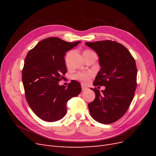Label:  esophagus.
<instances>
[{"label": "esophagus", "instance_id": "obj_1", "mask_svg": "<svg viewBox=\"0 0 156 156\" xmlns=\"http://www.w3.org/2000/svg\"><path fill=\"white\" fill-rule=\"evenodd\" d=\"M81 88H82L83 91H84V90H87V88L86 87H84L83 84H81Z\"/></svg>", "mask_w": 156, "mask_h": 156}]
</instances>
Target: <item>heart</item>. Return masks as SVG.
Wrapping results in <instances>:
<instances>
[{"instance_id":"obj_1","label":"heart","mask_w":156,"mask_h":156,"mask_svg":"<svg viewBox=\"0 0 156 156\" xmlns=\"http://www.w3.org/2000/svg\"><path fill=\"white\" fill-rule=\"evenodd\" d=\"M92 76V73L91 72H78L74 75V78L79 81H81L83 83H87L90 79Z\"/></svg>"}]
</instances>
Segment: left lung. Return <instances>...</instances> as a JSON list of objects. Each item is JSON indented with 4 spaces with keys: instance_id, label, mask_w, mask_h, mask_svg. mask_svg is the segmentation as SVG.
<instances>
[{
    "instance_id": "left-lung-1",
    "label": "left lung",
    "mask_w": 156,
    "mask_h": 156,
    "mask_svg": "<svg viewBox=\"0 0 156 156\" xmlns=\"http://www.w3.org/2000/svg\"><path fill=\"white\" fill-rule=\"evenodd\" d=\"M99 56L101 67L94 86H105L101 92L96 87L94 100L88 105L93 119L109 124L122 117L133 100L136 88V69L134 58L125 46L115 41L86 42Z\"/></svg>"
}]
</instances>
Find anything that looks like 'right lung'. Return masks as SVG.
<instances>
[{"instance_id":"obj_1","label":"right lung","mask_w":156,"mask_h":156,"mask_svg":"<svg viewBox=\"0 0 156 156\" xmlns=\"http://www.w3.org/2000/svg\"><path fill=\"white\" fill-rule=\"evenodd\" d=\"M51 37L40 41L25 59L22 81L25 98L32 111L41 120H59L66 114V104L81 92V84L72 80L68 87L58 82L67 72L66 52L80 43Z\"/></svg>"}]
</instances>
